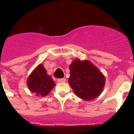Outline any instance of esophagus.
<instances>
[{
	"label": "esophagus",
	"instance_id": "obj_1",
	"mask_svg": "<svg viewBox=\"0 0 134 134\" xmlns=\"http://www.w3.org/2000/svg\"><path fill=\"white\" fill-rule=\"evenodd\" d=\"M66 79H58V82H60V83H61V82H66Z\"/></svg>",
	"mask_w": 134,
	"mask_h": 134
}]
</instances>
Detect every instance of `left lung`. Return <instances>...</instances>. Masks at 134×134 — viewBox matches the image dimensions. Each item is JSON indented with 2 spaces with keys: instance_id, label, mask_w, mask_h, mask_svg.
Instances as JSON below:
<instances>
[{
  "instance_id": "obj_1",
  "label": "left lung",
  "mask_w": 134,
  "mask_h": 134,
  "mask_svg": "<svg viewBox=\"0 0 134 134\" xmlns=\"http://www.w3.org/2000/svg\"><path fill=\"white\" fill-rule=\"evenodd\" d=\"M70 70L68 82L78 97L91 100L102 93L105 76L91 62L76 59L70 65Z\"/></svg>"
}]
</instances>
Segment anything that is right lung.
<instances>
[{
  "label": "right lung",
  "mask_w": 134,
  "mask_h": 134,
  "mask_svg": "<svg viewBox=\"0 0 134 134\" xmlns=\"http://www.w3.org/2000/svg\"><path fill=\"white\" fill-rule=\"evenodd\" d=\"M27 84L32 93L42 97L47 95L55 85L52 77L47 74L42 64L38 65L32 72L27 79Z\"/></svg>",
  "instance_id": "add662e5"
}]
</instances>
